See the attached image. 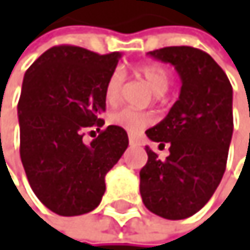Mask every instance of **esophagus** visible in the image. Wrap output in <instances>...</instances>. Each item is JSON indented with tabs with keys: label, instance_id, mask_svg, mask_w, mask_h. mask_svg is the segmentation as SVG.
Here are the masks:
<instances>
[{
	"label": "esophagus",
	"instance_id": "obj_1",
	"mask_svg": "<svg viewBox=\"0 0 250 250\" xmlns=\"http://www.w3.org/2000/svg\"><path fill=\"white\" fill-rule=\"evenodd\" d=\"M129 142H130V146H141V141L138 138H135V136H130Z\"/></svg>",
	"mask_w": 250,
	"mask_h": 250
}]
</instances>
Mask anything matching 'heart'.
Returning a JSON list of instances; mask_svg holds the SVG:
<instances>
[{"label": "heart", "instance_id": "heart-1", "mask_svg": "<svg viewBox=\"0 0 250 250\" xmlns=\"http://www.w3.org/2000/svg\"><path fill=\"white\" fill-rule=\"evenodd\" d=\"M138 75L146 79L153 91L156 94H163L167 93L171 83V75L169 72L160 64H146L141 65L136 70ZM123 83H124V73L121 70H114L111 76L108 78L106 83H104V99L108 103L114 104L120 100L121 91H123ZM109 121L114 126H118L124 130H127L129 133H139L146 127L151 126L154 123V117L148 112H142L136 109H121L115 114L111 115Z\"/></svg>", "mask_w": 250, "mask_h": 250}]
</instances>
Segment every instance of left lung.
<instances>
[{
	"label": "left lung",
	"mask_w": 250,
	"mask_h": 250,
	"mask_svg": "<svg viewBox=\"0 0 250 250\" xmlns=\"http://www.w3.org/2000/svg\"><path fill=\"white\" fill-rule=\"evenodd\" d=\"M169 62L181 79L178 100L147 136L169 146L160 159L146 147L148 160L139 172L142 203L169 220L186 219L203 208L227 168L232 138V87L220 65L192 46H169L148 52Z\"/></svg>",
	"instance_id": "1"
}]
</instances>
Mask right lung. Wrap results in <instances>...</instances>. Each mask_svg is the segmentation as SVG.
<instances>
[{
  "mask_svg": "<svg viewBox=\"0 0 250 250\" xmlns=\"http://www.w3.org/2000/svg\"><path fill=\"white\" fill-rule=\"evenodd\" d=\"M120 52L99 55L79 46L47 49L25 72L18 103L21 160L36 196L60 216L93 211L104 177L129 146L124 129L108 126L90 144L87 127H102L104 83Z\"/></svg>",
  "mask_w": 250,
  "mask_h": 250,
  "instance_id": "obj_1",
  "label": "right lung"
}]
</instances>
